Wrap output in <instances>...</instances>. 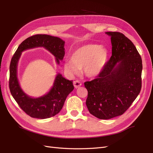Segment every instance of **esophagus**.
<instances>
[{
	"instance_id": "1",
	"label": "esophagus",
	"mask_w": 153,
	"mask_h": 153,
	"mask_svg": "<svg viewBox=\"0 0 153 153\" xmlns=\"http://www.w3.org/2000/svg\"><path fill=\"white\" fill-rule=\"evenodd\" d=\"M73 85H74V87H75L76 89H77V88H78L82 85V84L79 80H75L73 82Z\"/></svg>"
}]
</instances>
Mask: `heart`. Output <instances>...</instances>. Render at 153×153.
I'll use <instances>...</instances> for the list:
<instances>
[{
	"mask_svg": "<svg viewBox=\"0 0 153 153\" xmlns=\"http://www.w3.org/2000/svg\"><path fill=\"white\" fill-rule=\"evenodd\" d=\"M107 59L108 52L105 48L88 44L76 50L71 55V61L64 64V68L70 75H77L83 69L87 76L92 78L102 71Z\"/></svg>",
	"mask_w": 153,
	"mask_h": 153,
	"instance_id": "obj_1",
	"label": "heart"
}]
</instances>
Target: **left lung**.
Here are the masks:
<instances>
[{"mask_svg": "<svg viewBox=\"0 0 153 153\" xmlns=\"http://www.w3.org/2000/svg\"><path fill=\"white\" fill-rule=\"evenodd\" d=\"M111 37L112 56L98 77L84 85L88 91L86 105L100 119L123 114L139 94L142 61L131 40L119 32H106Z\"/></svg>", "mask_w": 153, "mask_h": 153, "instance_id": "left-lung-1", "label": "left lung"}]
</instances>
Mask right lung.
Segmentation results:
<instances>
[{
    "label": "right lung",
    "instance_id": "right-lung-1",
    "mask_svg": "<svg viewBox=\"0 0 153 153\" xmlns=\"http://www.w3.org/2000/svg\"><path fill=\"white\" fill-rule=\"evenodd\" d=\"M64 41L57 37L47 34H36L25 39L18 47L11 59L10 66L9 87L13 98L24 112L31 117L47 119L61 110L67 96L74 89L73 80H66L57 74L52 89L47 94L38 98L27 96L23 91L17 78V65L22 52L27 49L43 47L56 58V62L63 59Z\"/></svg>",
    "mask_w": 153,
    "mask_h": 153
}]
</instances>
